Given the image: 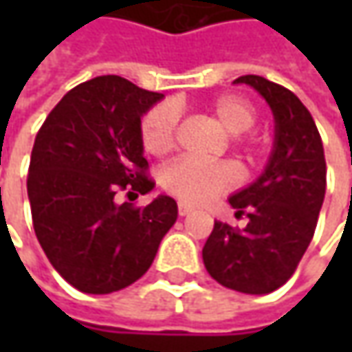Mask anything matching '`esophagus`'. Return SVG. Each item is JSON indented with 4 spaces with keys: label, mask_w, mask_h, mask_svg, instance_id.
I'll list each match as a JSON object with an SVG mask.
<instances>
[{
    "label": "esophagus",
    "mask_w": 352,
    "mask_h": 352,
    "mask_svg": "<svg viewBox=\"0 0 352 352\" xmlns=\"http://www.w3.org/2000/svg\"><path fill=\"white\" fill-rule=\"evenodd\" d=\"M192 210H194V208H192L190 204H186V201H178V213H180L182 217L184 215H188Z\"/></svg>",
    "instance_id": "obj_1"
}]
</instances>
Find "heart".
Returning a JSON list of instances; mask_svg holds the SVG:
<instances>
[{
    "label": "heart",
    "instance_id": "b5f03b06",
    "mask_svg": "<svg viewBox=\"0 0 352 352\" xmlns=\"http://www.w3.org/2000/svg\"><path fill=\"white\" fill-rule=\"evenodd\" d=\"M211 113L219 121V125L235 135V146L245 153H252L249 137L241 135L256 123V109L250 102L241 96L227 94L211 103ZM178 133V113L170 103H160L153 107L141 121V141L146 153L151 155H166L176 142ZM160 182L164 190L182 199L186 204H206L223 192L233 190L241 182V172L231 160L219 162H204L190 156L176 158L162 170Z\"/></svg>",
    "mask_w": 352,
    "mask_h": 352
}]
</instances>
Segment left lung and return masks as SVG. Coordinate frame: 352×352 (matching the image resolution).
<instances>
[{
  "label": "left lung",
  "instance_id": "obj_1",
  "mask_svg": "<svg viewBox=\"0 0 352 352\" xmlns=\"http://www.w3.org/2000/svg\"><path fill=\"white\" fill-rule=\"evenodd\" d=\"M268 102L274 151L263 176L229 197L245 229L215 221L201 250L213 280L243 294H270L286 284L309 247L325 197L327 166L316 121L300 98L263 76H241Z\"/></svg>",
  "mask_w": 352,
  "mask_h": 352
}]
</instances>
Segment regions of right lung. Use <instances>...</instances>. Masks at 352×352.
<instances>
[{
	"instance_id": "1",
	"label": "right lung",
	"mask_w": 352,
	"mask_h": 352,
	"mask_svg": "<svg viewBox=\"0 0 352 352\" xmlns=\"http://www.w3.org/2000/svg\"><path fill=\"white\" fill-rule=\"evenodd\" d=\"M160 98L121 76H98L70 89L36 133L27 176L34 235L76 290L131 286L176 223L178 206L168 196L144 208L116 204L119 192L139 196L155 188L141 117Z\"/></svg>"
}]
</instances>
